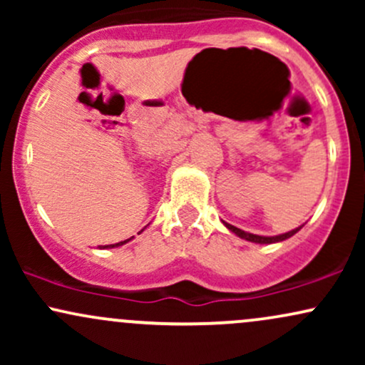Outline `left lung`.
<instances>
[{
	"instance_id": "1",
	"label": "left lung",
	"mask_w": 365,
	"mask_h": 365,
	"mask_svg": "<svg viewBox=\"0 0 365 365\" xmlns=\"http://www.w3.org/2000/svg\"><path fill=\"white\" fill-rule=\"evenodd\" d=\"M223 225L226 226V228L230 230V232L235 233L237 237L244 238V240H247V242H254V244H276V242H283V240H287V238H290V237L295 235V233L299 232V230L304 226V225H302V226H299V228L292 230V232L282 233V235H276V237H262V235H254V233L244 232V230L237 228V226H233V225H230V223H225V221H223Z\"/></svg>"
}]
</instances>
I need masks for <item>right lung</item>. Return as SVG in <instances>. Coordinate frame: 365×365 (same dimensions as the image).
<instances>
[{
  "label": "right lung",
  "mask_w": 365,
  "mask_h": 365,
  "mask_svg": "<svg viewBox=\"0 0 365 365\" xmlns=\"http://www.w3.org/2000/svg\"><path fill=\"white\" fill-rule=\"evenodd\" d=\"M130 240H132V238H127V240L118 242V244H111V245H99V249H115V247H120V245L127 244V242H130Z\"/></svg>",
  "instance_id": "1"
}]
</instances>
